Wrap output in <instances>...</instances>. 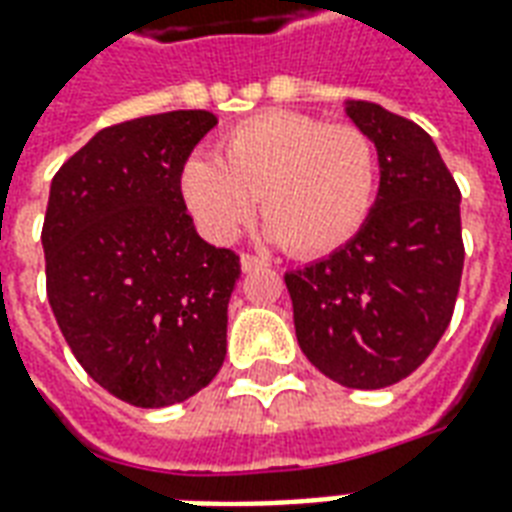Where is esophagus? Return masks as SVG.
Instances as JSON below:
<instances>
[{
  "label": "esophagus",
  "instance_id": "esophagus-1",
  "mask_svg": "<svg viewBox=\"0 0 512 512\" xmlns=\"http://www.w3.org/2000/svg\"><path fill=\"white\" fill-rule=\"evenodd\" d=\"M260 268H268L266 260H260L255 255H241V271L244 274H252V271H260Z\"/></svg>",
  "mask_w": 512,
  "mask_h": 512
}]
</instances>
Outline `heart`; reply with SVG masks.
<instances>
[{
  "label": "heart",
  "mask_w": 512,
  "mask_h": 512,
  "mask_svg": "<svg viewBox=\"0 0 512 512\" xmlns=\"http://www.w3.org/2000/svg\"><path fill=\"white\" fill-rule=\"evenodd\" d=\"M179 187L214 241H233L260 198L266 236L317 257L350 244L366 225L377 198V154L355 127L266 111L227 132L219 157L195 151L181 165Z\"/></svg>",
  "instance_id": "obj_1"
}]
</instances>
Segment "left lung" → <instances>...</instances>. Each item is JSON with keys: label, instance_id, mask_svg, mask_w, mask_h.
I'll use <instances>...</instances> for the list:
<instances>
[{"label": "left lung", "instance_id": "8db88e82", "mask_svg": "<svg viewBox=\"0 0 512 512\" xmlns=\"http://www.w3.org/2000/svg\"><path fill=\"white\" fill-rule=\"evenodd\" d=\"M377 149L380 187L350 244L285 274L304 355L344 388L377 391L426 361L456 306L461 192L426 130L382 105L344 102Z\"/></svg>", "mask_w": 512, "mask_h": 512}]
</instances>
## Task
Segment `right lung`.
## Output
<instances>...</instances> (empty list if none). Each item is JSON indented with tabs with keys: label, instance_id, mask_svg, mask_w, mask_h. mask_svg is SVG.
Here are the masks:
<instances>
[{
	"label": "right lung",
	"instance_id": "1",
	"mask_svg": "<svg viewBox=\"0 0 512 512\" xmlns=\"http://www.w3.org/2000/svg\"><path fill=\"white\" fill-rule=\"evenodd\" d=\"M217 124L170 111L105 127L51 181L45 285L64 339L94 382L135 407L203 391L227 355L238 255L198 236L181 165Z\"/></svg>",
	"mask_w": 512,
	"mask_h": 512
}]
</instances>
